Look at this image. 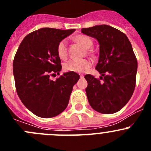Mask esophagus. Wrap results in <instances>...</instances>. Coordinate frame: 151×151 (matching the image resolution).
I'll return each mask as SVG.
<instances>
[{"label": "esophagus", "mask_w": 151, "mask_h": 151, "mask_svg": "<svg viewBox=\"0 0 151 151\" xmlns=\"http://www.w3.org/2000/svg\"><path fill=\"white\" fill-rule=\"evenodd\" d=\"M80 77H81V78H83L84 76H83V75H80Z\"/></svg>", "instance_id": "esophagus-1"}]
</instances>
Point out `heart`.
<instances>
[{
  "label": "heart",
  "instance_id": "obj_1",
  "mask_svg": "<svg viewBox=\"0 0 151 151\" xmlns=\"http://www.w3.org/2000/svg\"><path fill=\"white\" fill-rule=\"evenodd\" d=\"M74 40L85 48H90L93 45V41L90 37L85 35H78L74 38ZM58 57L62 60H66L68 56L67 42L66 40H62L57 47ZM91 61L87 59L70 60L64 64V69L66 71L73 73H85L91 66Z\"/></svg>",
  "mask_w": 151,
  "mask_h": 151
}]
</instances>
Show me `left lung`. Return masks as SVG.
I'll return each mask as SVG.
<instances>
[{
    "instance_id": "obj_1",
    "label": "left lung",
    "mask_w": 151,
    "mask_h": 151,
    "mask_svg": "<svg viewBox=\"0 0 151 151\" xmlns=\"http://www.w3.org/2000/svg\"><path fill=\"white\" fill-rule=\"evenodd\" d=\"M82 32L96 38L100 45L95 69L103 81L85 76L89 104L101 113H116L129 102L135 88L138 62L132 45L123 32L107 25L85 28Z\"/></svg>"
}]
</instances>
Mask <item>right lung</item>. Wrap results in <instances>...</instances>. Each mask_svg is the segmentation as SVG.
Masks as SVG:
<instances>
[{
    "label": "right lung",
    "mask_w": 151,
    "mask_h": 151,
    "mask_svg": "<svg viewBox=\"0 0 151 151\" xmlns=\"http://www.w3.org/2000/svg\"><path fill=\"white\" fill-rule=\"evenodd\" d=\"M75 29L43 28L29 33L19 45L13 60V76L18 96L35 115L51 118L67 106L73 88L79 79L73 72L60 75L62 66L57 47Z\"/></svg>",
    "instance_id": "obj_1"
}]
</instances>
